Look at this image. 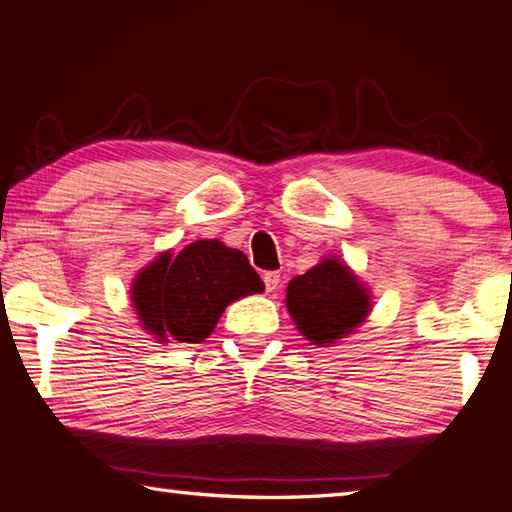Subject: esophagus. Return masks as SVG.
<instances>
[{
	"label": "esophagus",
	"mask_w": 512,
	"mask_h": 512,
	"mask_svg": "<svg viewBox=\"0 0 512 512\" xmlns=\"http://www.w3.org/2000/svg\"><path fill=\"white\" fill-rule=\"evenodd\" d=\"M262 280H264L266 291L271 293V291L277 289V284H280V273H277V271H266V273L262 275Z\"/></svg>",
	"instance_id": "1"
}]
</instances>
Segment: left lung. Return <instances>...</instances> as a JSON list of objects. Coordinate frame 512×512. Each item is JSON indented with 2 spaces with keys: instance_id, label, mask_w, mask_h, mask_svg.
Returning <instances> with one entry per match:
<instances>
[{
  "instance_id": "obj_1",
  "label": "left lung",
  "mask_w": 512,
  "mask_h": 512,
  "mask_svg": "<svg viewBox=\"0 0 512 512\" xmlns=\"http://www.w3.org/2000/svg\"><path fill=\"white\" fill-rule=\"evenodd\" d=\"M287 309L302 336L329 345L350 334L370 311L368 291L339 259H325L287 287Z\"/></svg>"
}]
</instances>
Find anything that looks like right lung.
<instances>
[{"instance_id": "1", "label": "right lung", "mask_w": 512, "mask_h": 512, "mask_svg": "<svg viewBox=\"0 0 512 512\" xmlns=\"http://www.w3.org/2000/svg\"><path fill=\"white\" fill-rule=\"evenodd\" d=\"M259 291L264 282L241 250L203 239L146 266L133 284V305L158 341L201 343L230 302Z\"/></svg>"}]
</instances>
